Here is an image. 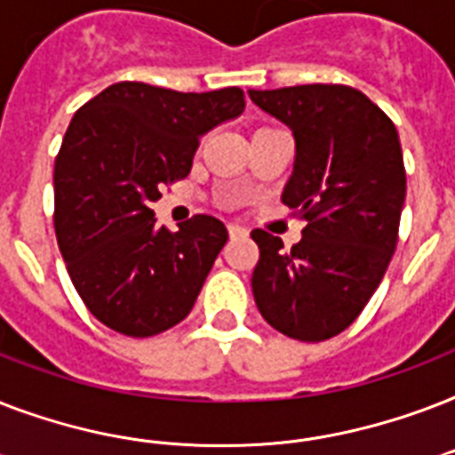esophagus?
Masks as SVG:
<instances>
[{
  "label": "esophagus",
  "instance_id": "34e87169",
  "mask_svg": "<svg viewBox=\"0 0 455 455\" xmlns=\"http://www.w3.org/2000/svg\"><path fill=\"white\" fill-rule=\"evenodd\" d=\"M228 235H231V238H243V235H248V228H243V227H238V224H228Z\"/></svg>",
  "mask_w": 455,
  "mask_h": 455
}]
</instances>
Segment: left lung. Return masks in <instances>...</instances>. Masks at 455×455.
I'll return each instance as SVG.
<instances>
[{
  "label": "left lung",
  "instance_id": "left-lung-1",
  "mask_svg": "<svg viewBox=\"0 0 455 455\" xmlns=\"http://www.w3.org/2000/svg\"><path fill=\"white\" fill-rule=\"evenodd\" d=\"M295 134V170L281 196L307 221L302 241L252 231L257 309L292 339L323 342L368 304L399 241L406 170L395 123L359 89L298 84L250 89Z\"/></svg>",
  "mask_w": 455,
  "mask_h": 455
}]
</instances>
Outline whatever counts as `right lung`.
Instances as JSON below:
<instances>
[{
  "label": "right lung",
  "instance_id": "obj_1",
  "mask_svg": "<svg viewBox=\"0 0 455 455\" xmlns=\"http://www.w3.org/2000/svg\"><path fill=\"white\" fill-rule=\"evenodd\" d=\"M241 87L174 92L117 82L68 124L53 164V228L75 291L110 331L151 338L188 316L227 227H157L151 203L191 172L200 137L241 116Z\"/></svg>",
  "mask_w": 455,
  "mask_h": 455
}]
</instances>
